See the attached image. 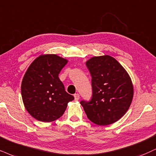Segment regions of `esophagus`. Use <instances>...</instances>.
<instances>
[{"instance_id": "1", "label": "esophagus", "mask_w": 156, "mask_h": 156, "mask_svg": "<svg viewBox=\"0 0 156 156\" xmlns=\"http://www.w3.org/2000/svg\"><path fill=\"white\" fill-rule=\"evenodd\" d=\"M74 99H75V101H78L79 99H80V95H79L78 93H76V94H74Z\"/></svg>"}]
</instances>
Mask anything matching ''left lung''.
<instances>
[{"label":"left lung","mask_w":156,"mask_h":156,"mask_svg":"<svg viewBox=\"0 0 156 156\" xmlns=\"http://www.w3.org/2000/svg\"><path fill=\"white\" fill-rule=\"evenodd\" d=\"M92 76L93 95L82 101L87 118L105 126L117 122L131 105L134 90L132 80L122 65L110 55L91 58L86 62Z\"/></svg>","instance_id":"left-lung-1"}]
</instances>
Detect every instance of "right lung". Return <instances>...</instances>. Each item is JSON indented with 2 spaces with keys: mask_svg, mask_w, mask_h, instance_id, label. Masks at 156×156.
Wrapping results in <instances>:
<instances>
[{
  "mask_svg": "<svg viewBox=\"0 0 156 156\" xmlns=\"http://www.w3.org/2000/svg\"><path fill=\"white\" fill-rule=\"evenodd\" d=\"M67 60L55 54L42 55L32 62L22 82L25 108L34 119L53 122L62 116L74 96L67 93L58 74Z\"/></svg>",
  "mask_w": 156,
  "mask_h": 156,
  "instance_id": "right-lung-1",
  "label": "right lung"
}]
</instances>
